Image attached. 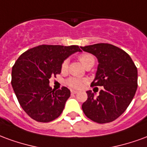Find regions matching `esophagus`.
Returning a JSON list of instances; mask_svg holds the SVG:
<instances>
[{"label": "esophagus", "mask_w": 147, "mask_h": 147, "mask_svg": "<svg viewBox=\"0 0 147 147\" xmlns=\"http://www.w3.org/2000/svg\"><path fill=\"white\" fill-rule=\"evenodd\" d=\"M71 94H77L78 91H76V90H71Z\"/></svg>", "instance_id": "1"}]
</instances>
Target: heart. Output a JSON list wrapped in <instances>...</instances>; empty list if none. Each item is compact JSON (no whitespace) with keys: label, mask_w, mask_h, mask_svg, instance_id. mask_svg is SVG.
Returning a JSON list of instances; mask_svg holds the SVG:
<instances>
[{"label":"heart","mask_w":147,"mask_h":147,"mask_svg":"<svg viewBox=\"0 0 147 147\" xmlns=\"http://www.w3.org/2000/svg\"><path fill=\"white\" fill-rule=\"evenodd\" d=\"M79 60H80V63L83 64V67L86 66L90 63H94V57H93L92 55L89 54V53L81 54L79 57ZM67 65H68V61L65 60L61 64V71H66L67 69ZM67 85L71 88L78 89V88H80L82 86L83 81L79 80V79H76V78H70V79H68L67 80Z\"/></svg>","instance_id":"1"}]
</instances>
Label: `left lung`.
Wrapping results in <instances>:
<instances>
[{
	"label": "left lung",
	"instance_id": "left-lung-1",
	"mask_svg": "<svg viewBox=\"0 0 147 147\" xmlns=\"http://www.w3.org/2000/svg\"><path fill=\"white\" fill-rule=\"evenodd\" d=\"M95 56L98 65L91 86H102L98 96L87 90L83 113L94 122L105 123L120 117L132 101L137 90L138 71L126 52L107 43L81 46Z\"/></svg>",
	"mask_w": 147,
	"mask_h": 147
}]
</instances>
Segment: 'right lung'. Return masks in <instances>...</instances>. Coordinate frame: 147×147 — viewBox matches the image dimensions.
Wrapping results in <instances>:
<instances>
[{"label":"right lung","mask_w":147,"mask_h":147,"mask_svg":"<svg viewBox=\"0 0 147 147\" xmlns=\"http://www.w3.org/2000/svg\"><path fill=\"white\" fill-rule=\"evenodd\" d=\"M82 52L78 45H42L24 53L11 70V86L26 113L38 122H49L63 112L71 92L67 87L55 91L49 79L61 72L69 56Z\"/></svg>","instance_id":"obj_1"}]
</instances>
